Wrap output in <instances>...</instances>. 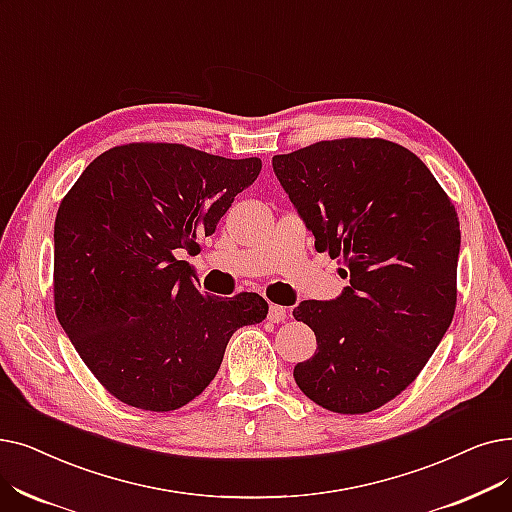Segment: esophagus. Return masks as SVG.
Returning a JSON list of instances; mask_svg holds the SVG:
<instances>
[{
	"label": "esophagus",
	"mask_w": 512,
	"mask_h": 512,
	"mask_svg": "<svg viewBox=\"0 0 512 512\" xmlns=\"http://www.w3.org/2000/svg\"><path fill=\"white\" fill-rule=\"evenodd\" d=\"M286 307H282V305H270V311H268V320L270 322H274V324H278V322H284V318H286Z\"/></svg>",
	"instance_id": "obj_1"
}]
</instances>
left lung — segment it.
<instances>
[{
    "mask_svg": "<svg viewBox=\"0 0 512 512\" xmlns=\"http://www.w3.org/2000/svg\"><path fill=\"white\" fill-rule=\"evenodd\" d=\"M272 165L316 251L349 278L335 301L293 311L318 343L295 381L330 412H372L416 379L452 324L456 209L414 152L383 138L322 140Z\"/></svg>",
    "mask_w": 512,
    "mask_h": 512,
    "instance_id": "8db88e82",
    "label": "left lung"
}]
</instances>
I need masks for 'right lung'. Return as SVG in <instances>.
Returning a JSON list of instances; mask_svg holds the SVG:
<instances>
[{
    "mask_svg": "<svg viewBox=\"0 0 512 512\" xmlns=\"http://www.w3.org/2000/svg\"><path fill=\"white\" fill-rule=\"evenodd\" d=\"M261 171L169 142L102 152L54 224V309L79 358L119 402L171 412L215 379L230 337L268 316L255 293L198 291L190 263Z\"/></svg>",
    "mask_w": 512,
    "mask_h": 512,
    "instance_id": "obj_1",
    "label": "right lung"
}]
</instances>
